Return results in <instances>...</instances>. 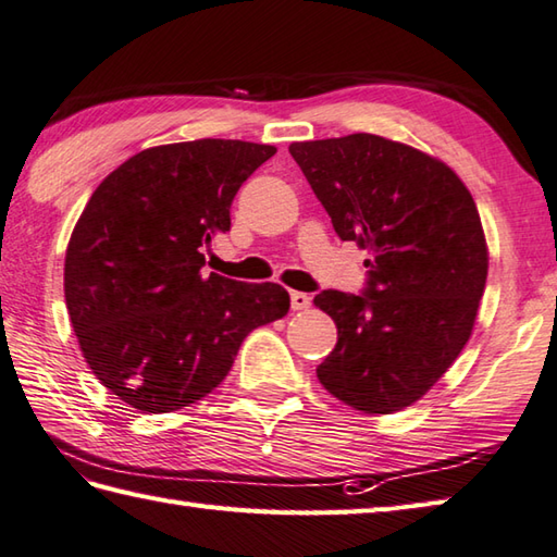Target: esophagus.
<instances>
[{
    "label": "esophagus",
    "instance_id": "esophagus-1",
    "mask_svg": "<svg viewBox=\"0 0 557 557\" xmlns=\"http://www.w3.org/2000/svg\"><path fill=\"white\" fill-rule=\"evenodd\" d=\"M289 304H292L294 311H304V309L311 307V297H309L307 292H292L289 294Z\"/></svg>",
    "mask_w": 557,
    "mask_h": 557
}]
</instances>
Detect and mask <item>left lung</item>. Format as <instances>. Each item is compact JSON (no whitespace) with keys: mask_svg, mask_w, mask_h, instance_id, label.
Wrapping results in <instances>:
<instances>
[{"mask_svg":"<svg viewBox=\"0 0 557 557\" xmlns=\"http://www.w3.org/2000/svg\"><path fill=\"white\" fill-rule=\"evenodd\" d=\"M289 154L337 236L369 253L364 294H315L337 325L315 374L345 406L391 416L428 394L473 333L487 280L481 214L451 166L396 139L292 141Z\"/></svg>","mask_w":557,"mask_h":557,"instance_id":"left-lung-1","label":"left lung"}]
</instances>
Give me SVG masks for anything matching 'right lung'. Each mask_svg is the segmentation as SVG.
I'll return each mask as SVG.
<instances>
[{"label": "right lung", "mask_w": 557, "mask_h": 557, "mask_svg": "<svg viewBox=\"0 0 557 557\" xmlns=\"http://www.w3.org/2000/svg\"><path fill=\"white\" fill-rule=\"evenodd\" d=\"M275 151L210 137L149 147L108 173L76 220L64 256L72 329L96 379L135 410L212 394L244 337L287 315L282 285L202 272L234 195Z\"/></svg>", "instance_id": "right-lung-1"}]
</instances>
